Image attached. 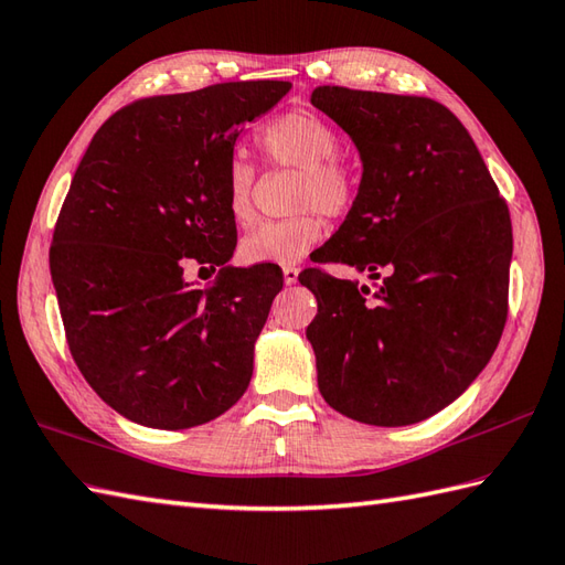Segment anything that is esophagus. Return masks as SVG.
Returning <instances> with one entry per match:
<instances>
[{"instance_id":"esophagus-1","label":"esophagus","mask_w":565,"mask_h":565,"mask_svg":"<svg viewBox=\"0 0 565 565\" xmlns=\"http://www.w3.org/2000/svg\"><path fill=\"white\" fill-rule=\"evenodd\" d=\"M298 274H300L298 267H284V284L294 286L298 281Z\"/></svg>"}]
</instances>
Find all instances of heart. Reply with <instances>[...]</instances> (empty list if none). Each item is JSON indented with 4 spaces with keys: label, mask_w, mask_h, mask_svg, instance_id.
<instances>
[{
    "label": "heart",
    "mask_w": 565,
    "mask_h": 565,
    "mask_svg": "<svg viewBox=\"0 0 565 565\" xmlns=\"http://www.w3.org/2000/svg\"><path fill=\"white\" fill-rule=\"evenodd\" d=\"M257 147L271 166L298 170L294 209L298 214L267 221L241 241V259L247 265L291 267L303 259L324 235L322 214L339 218L356 202V178L339 159L342 137L332 122L306 108L286 110L262 127ZM255 168L233 159L226 168V212L247 226L255 218Z\"/></svg>",
    "instance_id": "obj_1"
}]
</instances>
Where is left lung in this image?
<instances>
[{
	"label": "left lung",
	"mask_w": 565,
	"mask_h": 565,
	"mask_svg": "<svg viewBox=\"0 0 565 565\" xmlns=\"http://www.w3.org/2000/svg\"><path fill=\"white\" fill-rule=\"evenodd\" d=\"M310 103L356 143L363 178L318 262L385 281H298L318 298L308 339L324 402L353 422L409 426L475 383L501 342L510 212L465 125L433 98L318 86Z\"/></svg>",
	"instance_id": "left-lung-1"
}]
</instances>
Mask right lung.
I'll return each instance as SVG.
<instances>
[{"instance_id":"right-lung-1","label":"right lung","mask_w":565,"mask_h":565,"mask_svg":"<svg viewBox=\"0 0 565 565\" xmlns=\"http://www.w3.org/2000/svg\"><path fill=\"white\" fill-rule=\"evenodd\" d=\"M288 90L265 78L139 98L103 122L76 168L50 274L74 363L129 422L202 426L250 385L284 277L226 265L238 241L226 168L243 127ZM188 264L221 266L215 286L190 287Z\"/></svg>"}]
</instances>
